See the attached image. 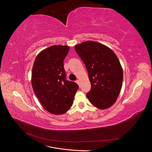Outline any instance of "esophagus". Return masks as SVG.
Here are the masks:
<instances>
[{"label": "esophagus", "mask_w": 152, "mask_h": 152, "mask_svg": "<svg viewBox=\"0 0 152 152\" xmlns=\"http://www.w3.org/2000/svg\"><path fill=\"white\" fill-rule=\"evenodd\" d=\"M76 82H77V84L79 85V86H80V80H77V81H76Z\"/></svg>", "instance_id": "34e87169"}]
</instances>
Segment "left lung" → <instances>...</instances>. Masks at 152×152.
<instances>
[{
  "label": "left lung",
  "mask_w": 152,
  "mask_h": 152,
  "mask_svg": "<svg viewBox=\"0 0 152 152\" xmlns=\"http://www.w3.org/2000/svg\"><path fill=\"white\" fill-rule=\"evenodd\" d=\"M75 49L88 72L91 89L87 98L99 109L112 107L123 81V70L117 55L107 45L91 40L75 45Z\"/></svg>",
  "instance_id": "obj_1"
}]
</instances>
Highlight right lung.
Here are the masks:
<instances>
[{
  "label": "right lung",
  "instance_id": "1",
  "mask_svg": "<svg viewBox=\"0 0 152 152\" xmlns=\"http://www.w3.org/2000/svg\"><path fill=\"white\" fill-rule=\"evenodd\" d=\"M68 45H52L36 56L31 72L34 93L50 113L62 115L72 106L79 88L75 82L66 80L63 60L69 51Z\"/></svg>",
  "mask_w": 152,
  "mask_h": 152
}]
</instances>
